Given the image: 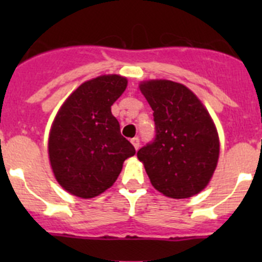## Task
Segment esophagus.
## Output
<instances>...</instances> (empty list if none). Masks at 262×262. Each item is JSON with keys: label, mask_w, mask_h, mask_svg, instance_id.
Segmentation results:
<instances>
[{"label": "esophagus", "mask_w": 262, "mask_h": 262, "mask_svg": "<svg viewBox=\"0 0 262 262\" xmlns=\"http://www.w3.org/2000/svg\"><path fill=\"white\" fill-rule=\"evenodd\" d=\"M132 144H133V146H134V148H136V149H138V148H139V146H141V142H139V138H138V137H136V138H133V139H132Z\"/></svg>", "instance_id": "34e87169"}]
</instances>
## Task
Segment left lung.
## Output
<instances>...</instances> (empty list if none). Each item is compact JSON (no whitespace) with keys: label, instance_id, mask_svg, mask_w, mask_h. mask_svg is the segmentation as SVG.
<instances>
[{"label":"left lung","instance_id":"1","mask_svg":"<svg viewBox=\"0 0 262 262\" xmlns=\"http://www.w3.org/2000/svg\"><path fill=\"white\" fill-rule=\"evenodd\" d=\"M153 110L156 134L138 150L156 190L173 199L202 191L219 157V139L209 113L184 84L167 80L141 83Z\"/></svg>","mask_w":262,"mask_h":262}]
</instances>
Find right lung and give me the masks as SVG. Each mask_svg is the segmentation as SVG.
I'll return each instance as SVG.
<instances>
[{
    "mask_svg": "<svg viewBox=\"0 0 262 262\" xmlns=\"http://www.w3.org/2000/svg\"><path fill=\"white\" fill-rule=\"evenodd\" d=\"M126 78L100 76L82 83L62 105L49 134V160L60 186L89 199L109 189L123 162L136 155L120 134L112 105L126 89Z\"/></svg>",
    "mask_w": 262,
    "mask_h": 262,
    "instance_id": "1",
    "label": "right lung"
}]
</instances>
